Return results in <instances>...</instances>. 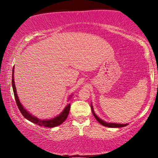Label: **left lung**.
<instances>
[{
	"label": "left lung",
	"mask_w": 158,
	"mask_h": 158,
	"mask_svg": "<svg viewBox=\"0 0 158 158\" xmlns=\"http://www.w3.org/2000/svg\"><path fill=\"white\" fill-rule=\"evenodd\" d=\"M91 107V110H92V113H93L94 117H95L96 119L99 122L100 124H102V126H106V127H109V128H121V127H124L126 126L128 124H118V123H106L105 121H103L102 119H101L99 117H98L97 116V114L94 113V110L93 109V106H90Z\"/></svg>",
	"instance_id": "8db88e82"
}]
</instances>
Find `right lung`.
Here are the masks:
<instances>
[{
    "mask_svg": "<svg viewBox=\"0 0 158 158\" xmlns=\"http://www.w3.org/2000/svg\"><path fill=\"white\" fill-rule=\"evenodd\" d=\"M14 68L12 69V89H13V92H14V96H15V99L16 104H17L18 107H19V109L21 111V113L23 117H25L27 119H28L29 121L30 122L35 123L36 125H39L40 126H44V127H48V128H52V127H56L59 126L62 123L65 119H67L68 117L69 111H70V104H68V106L64 108V109L63 110V111L58 115L57 117H54L52 119H41L37 118L36 117H34L32 116L31 114L29 113L27 110L23 108L22 105L21 104L20 102L19 97L17 95V92H16V88H15V81H14ZM70 97H72L70 95Z\"/></svg>",
    "mask_w": 158,
    "mask_h": 158,
    "instance_id": "right-lung-1",
    "label": "right lung"
}]
</instances>
